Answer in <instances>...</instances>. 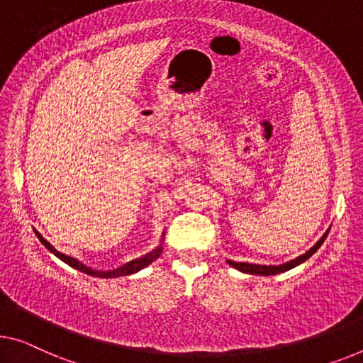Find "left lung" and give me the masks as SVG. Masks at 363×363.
<instances>
[{"label": "left lung", "instance_id": "left-lung-1", "mask_svg": "<svg viewBox=\"0 0 363 363\" xmlns=\"http://www.w3.org/2000/svg\"><path fill=\"white\" fill-rule=\"evenodd\" d=\"M329 233V230L326 231V233L323 235V238L320 241L316 242L315 246L311 247L310 251L303 254V256H298L296 259H294V261L286 262V264H282V266H259V264H247V262H233V261H228V264L231 267H235L238 270H241V272H246V274H256V275H275V274H280V272H285V270H290L294 269L295 266H298V264L305 262L308 257H311L313 254H315L318 250H320L321 245L324 242V240H326V236Z\"/></svg>", "mask_w": 363, "mask_h": 363}]
</instances>
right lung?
Segmentation results:
<instances>
[{"mask_svg":"<svg viewBox=\"0 0 363 363\" xmlns=\"http://www.w3.org/2000/svg\"><path fill=\"white\" fill-rule=\"evenodd\" d=\"M35 235H37V238H39V240H40L42 245L45 246L48 251L55 254V256H57L58 259H62L63 262H67L68 266H72L73 269H78V270H81V272H84V274H88V275H93V277H104V279H112V277H122V275H130V274H135V272H138L140 269L147 267L148 264L153 262L156 257H160L161 251H163V247L160 246V247H156V250H153V251H151V252L145 254L143 257L133 259V261L127 262L125 266L118 267V269H116V270H109V272H101V270H93V269H89V267H86L84 264L78 262L77 259H73V257H69V256H65V254L58 252V251L55 250V247H53V246L50 245V242H48L47 240H43V238H42L39 233H37V231H35Z\"/></svg>","mask_w":363,"mask_h":363,"instance_id":"obj_1","label":"right lung"}]
</instances>
